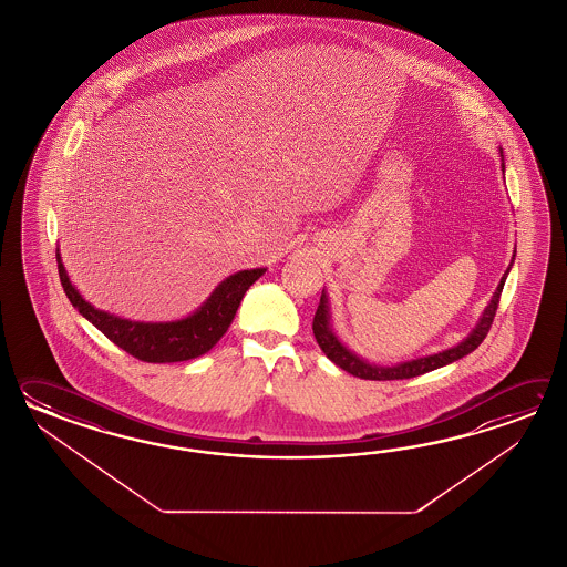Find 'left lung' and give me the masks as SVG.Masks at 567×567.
Listing matches in <instances>:
<instances>
[{"mask_svg": "<svg viewBox=\"0 0 567 567\" xmlns=\"http://www.w3.org/2000/svg\"><path fill=\"white\" fill-rule=\"evenodd\" d=\"M501 156H503V147H498ZM503 172H505V159H503ZM515 255H517V247L513 251V259H511V266L506 267L503 278L498 281V286L494 289L493 298L488 301V306L482 310L478 322L474 324L471 330V334L466 338H462L456 347L452 349L442 350V352H435V354H425L420 359H411V361L398 362V364H391V367H383V364H377V362H369L367 359L359 357L357 352L342 344V340L337 337L334 328H332V312H330V300H328V293L326 289H322V298H320V306L316 310L313 316V337L318 347L322 349L326 357L330 361L334 362L337 367H340L342 371L354 374L359 379H369V381H393V379H411V377H417V374L430 373L435 371L440 367H446L450 362L458 361L462 357L471 354L472 350L478 349L482 340L488 334V328L493 324L494 313L498 308V300H501V291L505 288L506 276L513 267L515 261Z\"/></svg>", "mask_w": 567, "mask_h": 567, "instance_id": "8db88e82", "label": "left lung"}]
</instances>
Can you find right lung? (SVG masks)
Returning a JSON list of instances; mask_svg holds the SVG:
<instances>
[{
	"instance_id": "add662e5",
	"label": "right lung",
	"mask_w": 567,
	"mask_h": 567,
	"mask_svg": "<svg viewBox=\"0 0 567 567\" xmlns=\"http://www.w3.org/2000/svg\"><path fill=\"white\" fill-rule=\"evenodd\" d=\"M56 261L64 293L79 313L113 344L145 362L193 361L206 354L229 330L245 291L267 271V267L237 271L223 279L188 316L168 322H145L105 312L89 303L69 278L62 264L61 249H56Z\"/></svg>"
}]
</instances>
